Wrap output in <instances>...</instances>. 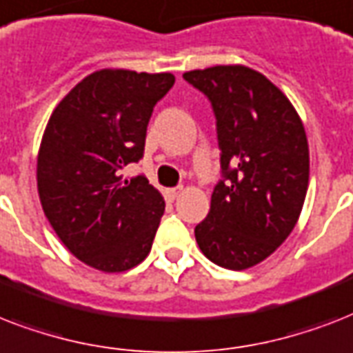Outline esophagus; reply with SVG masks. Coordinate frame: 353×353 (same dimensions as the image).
Here are the masks:
<instances>
[{
    "label": "esophagus",
    "mask_w": 353,
    "mask_h": 353,
    "mask_svg": "<svg viewBox=\"0 0 353 353\" xmlns=\"http://www.w3.org/2000/svg\"><path fill=\"white\" fill-rule=\"evenodd\" d=\"M183 192V188L181 187H176V188H166V198H170V199H176L179 194Z\"/></svg>",
    "instance_id": "esophagus-1"
}]
</instances>
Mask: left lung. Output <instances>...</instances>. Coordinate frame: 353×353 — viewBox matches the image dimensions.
<instances>
[{"mask_svg": "<svg viewBox=\"0 0 353 353\" xmlns=\"http://www.w3.org/2000/svg\"><path fill=\"white\" fill-rule=\"evenodd\" d=\"M183 79L212 104L221 150L223 179L194 229L196 241L216 265L252 268L282 245L301 216L310 181L304 124L288 97L251 68L214 65Z\"/></svg>", "mask_w": 353, "mask_h": 353, "instance_id": "8db88e82", "label": "left lung"}]
</instances>
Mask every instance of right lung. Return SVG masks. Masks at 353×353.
Masks as SVG:
<instances>
[{"label": "right lung", "mask_w": 353, "mask_h": 353, "mask_svg": "<svg viewBox=\"0 0 353 353\" xmlns=\"http://www.w3.org/2000/svg\"><path fill=\"white\" fill-rule=\"evenodd\" d=\"M172 73L101 69L54 108L38 152V194L62 243L91 268L121 273L148 256L165 199L144 176L121 168L144 154L154 106Z\"/></svg>", "instance_id": "1"}]
</instances>
